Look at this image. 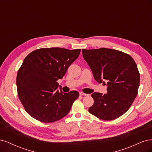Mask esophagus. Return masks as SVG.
Segmentation results:
<instances>
[{
	"instance_id": "obj_1",
	"label": "esophagus",
	"mask_w": 152,
	"mask_h": 152,
	"mask_svg": "<svg viewBox=\"0 0 152 152\" xmlns=\"http://www.w3.org/2000/svg\"><path fill=\"white\" fill-rule=\"evenodd\" d=\"M80 96H87V94L84 93L83 92H80Z\"/></svg>"
}]
</instances>
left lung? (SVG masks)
<instances>
[{
    "label": "left lung",
    "instance_id": "obj_1",
    "mask_svg": "<svg viewBox=\"0 0 152 152\" xmlns=\"http://www.w3.org/2000/svg\"><path fill=\"white\" fill-rule=\"evenodd\" d=\"M84 59L98 83L107 81V93H94L89 112L104 121H112L130 108L137 94L140 76L129 55L115 49H82Z\"/></svg>",
    "mask_w": 152,
    "mask_h": 152
}]
</instances>
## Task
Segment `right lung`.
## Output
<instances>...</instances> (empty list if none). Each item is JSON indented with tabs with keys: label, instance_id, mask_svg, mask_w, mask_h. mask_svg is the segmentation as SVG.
Wrapping results in <instances>:
<instances>
[{
	"label": "right lung",
	"instance_id": "obj_1",
	"mask_svg": "<svg viewBox=\"0 0 152 152\" xmlns=\"http://www.w3.org/2000/svg\"><path fill=\"white\" fill-rule=\"evenodd\" d=\"M80 49L52 48L34 50L23 61L18 72V95L26 112L40 122L60 120L70 112L79 93L57 89L58 79L79 57Z\"/></svg>",
	"mask_w": 152,
	"mask_h": 152
}]
</instances>
